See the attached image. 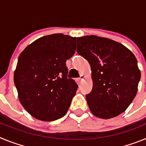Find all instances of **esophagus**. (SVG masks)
<instances>
[{
    "instance_id": "34e87169",
    "label": "esophagus",
    "mask_w": 146,
    "mask_h": 146,
    "mask_svg": "<svg viewBox=\"0 0 146 146\" xmlns=\"http://www.w3.org/2000/svg\"><path fill=\"white\" fill-rule=\"evenodd\" d=\"M83 78H84V75H83V74H81L80 77L79 78H77V79H76V82H77V83H80V81L82 80Z\"/></svg>"
}]
</instances>
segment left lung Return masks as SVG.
Masks as SVG:
<instances>
[{
  "label": "left lung",
  "instance_id": "8db88e82",
  "mask_svg": "<svg viewBox=\"0 0 146 146\" xmlns=\"http://www.w3.org/2000/svg\"><path fill=\"white\" fill-rule=\"evenodd\" d=\"M77 52L92 71L93 88L86 95L91 113L100 118H113L133 101L140 71L134 54L123 44L96 36L77 38Z\"/></svg>",
  "mask_w": 146,
  "mask_h": 146
}]
</instances>
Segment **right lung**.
I'll list each match as a JSON object with an SVG mask.
<instances>
[{
  "instance_id": "right-lung-1",
  "label": "right lung",
  "mask_w": 146,
  "mask_h": 146,
  "mask_svg": "<svg viewBox=\"0 0 146 146\" xmlns=\"http://www.w3.org/2000/svg\"><path fill=\"white\" fill-rule=\"evenodd\" d=\"M76 50V38L61 33L41 37L18 58L14 81L20 103L32 116L55 121L66 114L78 86L68 78L66 60Z\"/></svg>"
}]
</instances>
